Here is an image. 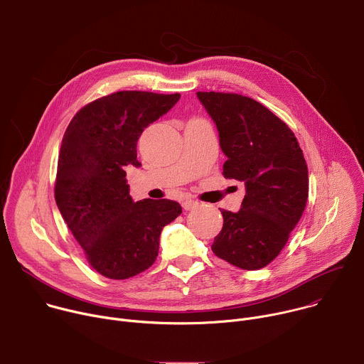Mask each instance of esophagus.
<instances>
[{
    "instance_id": "34e87169",
    "label": "esophagus",
    "mask_w": 364,
    "mask_h": 364,
    "mask_svg": "<svg viewBox=\"0 0 364 364\" xmlns=\"http://www.w3.org/2000/svg\"><path fill=\"white\" fill-rule=\"evenodd\" d=\"M181 205H183L184 210H193V209H196V207L198 205V201L191 200V198H184L181 201Z\"/></svg>"
}]
</instances>
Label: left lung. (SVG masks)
Returning <instances> with one entry per match:
<instances>
[{
	"mask_svg": "<svg viewBox=\"0 0 364 364\" xmlns=\"http://www.w3.org/2000/svg\"><path fill=\"white\" fill-rule=\"evenodd\" d=\"M197 96L219 131L228 157L223 176L246 187L237 213L220 210L223 228L212 250L240 269H261L279 255L305 210L302 149L289 127L255 99L223 92Z\"/></svg>",
	"mask_w": 364,
	"mask_h": 364,
	"instance_id": "obj_1",
	"label": "left lung"
}]
</instances>
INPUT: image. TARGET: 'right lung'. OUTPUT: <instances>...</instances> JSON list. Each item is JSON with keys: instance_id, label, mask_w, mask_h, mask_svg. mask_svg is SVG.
Returning a JSON list of instances; mask_svg holds the SVG:
<instances>
[{"instance_id": "obj_1", "label": "right lung", "mask_w": 364, "mask_h": 364, "mask_svg": "<svg viewBox=\"0 0 364 364\" xmlns=\"http://www.w3.org/2000/svg\"><path fill=\"white\" fill-rule=\"evenodd\" d=\"M180 93L122 90L99 97L70 121L62 141L55 198L90 267L127 279L157 259L160 235L181 215L177 201L134 203L125 167L135 166L142 131L167 114Z\"/></svg>"}]
</instances>
